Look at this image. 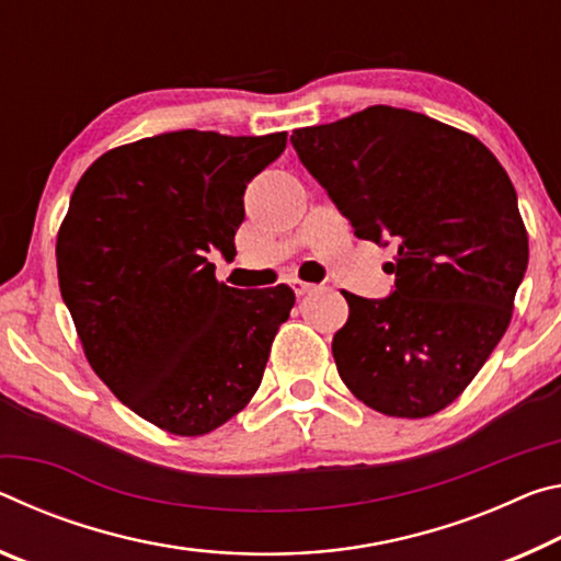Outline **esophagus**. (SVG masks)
Wrapping results in <instances>:
<instances>
[{
	"instance_id": "34e87169",
	"label": "esophagus",
	"mask_w": 561,
	"mask_h": 561,
	"mask_svg": "<svg viewBox=\"0 0 561 561\" xmlns=\"http://www.w3.org/2000/svg\"><path fill=\"white\" fill-rule=\"evenodd\" d=\"M290 283V288L296 290V296H306V293H310L313 290L316 286L313 283H308V280H302V278H298V275H293V278L288 280Z\"/></svg>"
}]
</instances>
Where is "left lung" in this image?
<instances>
[{
  "instance_id": "obj_1",
  "label": "left lung",
  "mask_w": 561,
  "mask_h": 561,
  "mask_svg": "<svg viewBox=\"0 0 561 561\" xmlns=\"http://www.w3.org/2000/svg\"><path fill=\"white\" fill-rule=\"evenodd\" d=\"M290 141L357 238L398 248L388 298L343 290L337 373L382 415H435L488 363L525 278L529 241L507 171L472 134L382 104Z\"/></svg>"
}]
</instances>
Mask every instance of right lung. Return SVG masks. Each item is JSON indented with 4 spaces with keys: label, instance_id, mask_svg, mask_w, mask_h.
I'll use <instances>...</instances> for the list:
<instances>
[{
    "label": "right lung",
    "instance_id": "1",
    "mask_svg": "<svg viewBox=\"0 0 561 561\" xmlns=\"http://www.w3.org/2000/svg\"><path fill=\"white\" fill-rule=\"evenodd\" d=\"M288 134L171 131L91 163L57 236V271L89 365L136 415L198 437L259 390L290 316L286 283L238 290L210 251L236 253L248 181Z\"/></svg>",
    "mask_w": 561,
    "mask_h": 561
}]
</instances>
